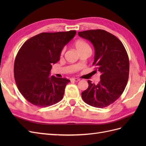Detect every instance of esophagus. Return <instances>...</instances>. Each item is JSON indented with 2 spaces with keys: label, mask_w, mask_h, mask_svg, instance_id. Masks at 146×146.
Segmentation results:
<instances>
[{
  "label": "esophagus",
  "mask_w": 146,
  "mask_h": 146,
  "mask_svg": "<svg viewBox=\"0 0 146 146\" xmlns=\"http://www.w3.org/2000/svg\"><path fill=\"white\" fill-rule=\"evenodd\" d=\"M70 81L78 82V81H80V79H79V78H70Z\"/></svg>",
  "instance_id": "34e87169"
}]
</instances>
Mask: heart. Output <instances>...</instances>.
I'll list each match as a JSON object with an SVG mask.
<instances>
[{
    "label": "heart",
    "mask_w": 146,
    "mask_h": 146,
    "mask_svg": "<svg viewBox=\"0 0 146 146\" xmlns=\"http://www.w3.org/2000/svg\"><path fill=\"white\" fill-rule=\"evenodd\" d=\"M74 46L76 48L77 51L78 52V54L84 52L90 53H91V47L89 44L86 41L82 40V39H78V40L75 41L74 43ZM63 52L64 50H62V51L61 52V55H63Z\"/></svg>",
    "instance_id": "b5f03b06"
}]
</instances>
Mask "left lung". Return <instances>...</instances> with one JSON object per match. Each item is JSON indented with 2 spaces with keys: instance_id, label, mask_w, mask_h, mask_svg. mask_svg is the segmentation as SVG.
Segmentation results:
<instances>
[{
  "instance_id": "obj_1",
  "label": "left lung",
  "mask_w": 146,
  "mask_h": 146,
  "mask_svg": "<svg viewBox=\"0 0 146 146\" xmlns=\"http://www.w3.org/2000/svg\"><path fill=\"white\" fill-rule=\"evenodd\" d=\"M89 40L95 50V72L101 74L98 85L88 80V88L82 92L85 103L96 108H104L115 102L126 87L129 75V59L122 42L107 31L100 29L78 32Z\"/></svg>"
}]
</instances>
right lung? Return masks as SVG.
Here are the masks:
<instances>
[{
	"label": "right lung",
	"mask_w": 146,
	"mask_h": 146,
	"mask_svg": "<svg viewBox=\"0 0 146 146\" xmlns=\"http://www.w3.org/2000/svg\"><path fill=\"white\" fill-rule=\"evenodd\" d=\"M76 31L41 33L26 41L16 56L14 76L17 88L29 102L39 107L58 103L63 98L65 78L49 77L52 64L58 62L61 52Z\"/></svg>",
	"instance_id": "obj_1"
}]
</instances>
